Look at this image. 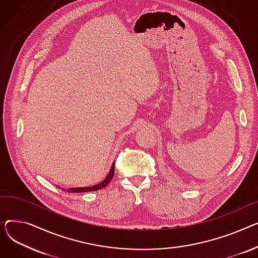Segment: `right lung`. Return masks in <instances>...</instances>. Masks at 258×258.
<instances>
[{"instance_id":"right-lung-1","label":"right lung","mask_w":258,"mask_h":258,"mask_svg":"<svg viewBox=\"0 0 258 258\" xmlns=\"http://www.w3.org/2000/svg\"><path fill=\"white\" fill-rule=\"evenodd\" d=\"M113 175H114V163H112L111 168H110V171H109L107 177H106V178L102 181L101 183H98L97 185L88 186V187H73V188H67V189L61 188V189L64 190V191H68V192H85V191L98 190V189H101V188H103V187H105L106 185H107V184L110 182V181H111ZM57 187H59V186H57ZM59 188H60V187H59Z\"/></svg>"}]
</instances>
